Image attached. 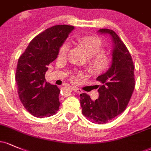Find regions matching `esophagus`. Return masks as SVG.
Wrapping results in <instances>:
<instances>
[{"label":"esophagus","mask_w":151,"mask_h":151,"mask_svg":"<svg viewBox=\"0 0 151 151\" xmlns=\"http://www.w3.org/2000/svg\"><path fill=\"white\" fill-rule=\"evenodd\" d=\"M72 90L75 91V92H77V93H78V94H81V93H82V89H79V88H78V87H72Z\"/></svg>","instance_id":"esophagus-1"}]
</instances>
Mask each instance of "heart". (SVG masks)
I'll use <instances>...</instances> for the list:
<instances>
[{"label":"heart","instance_id":"heart-1","mask_svg":"<svg viewBox=\"0 0 151 151\" xmlns=\"http://www.w3.org/2000/svg\"><path fill=\"white\" fill-rule=\"evenodd\" d=\"M79 43L87 49L89 58V67L91 72L100 74L104 72L110 65V58L107 54L102 53V41L96 36H84L77 39ZM69 50V44L64 43L59 51V57H64ZM75 80V77H73Z\"/></svg>","mask_w":151,"mask_h":151}]
</instances>
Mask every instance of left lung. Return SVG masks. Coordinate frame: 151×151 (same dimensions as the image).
Wrapping results in <instances>:
<instances>
[{
	"mask_svg": "<svg viewBox=\"0 0 151 151\" xmlns=\"http://www.w3.org/2000/svg\"><path fill=\"white\" fill-rule=\"evenodd\" d=\"M98 32L112 38V64L107 72L97 78L101 82L98 99L93 101L88 94L82 93L80 104L82 114L87 120L104 124L126 109L135 88V67L128 49L115 31L102 29Z\"/></svg>",
	"mask_w": 151,
	"mask_h": 151,
	"instance_id": "left-lung-1",
	"label": "left lung"
}]
</instances>
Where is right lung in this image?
Segmentation results:
<instances>
[{
  "mask_svg": "<svg viewBox=\"0 0 151 151\" xmlns=\"http://www.w3.org/2000/svg\"><path fill=\"white\" fill-rule=\"evenodd\" d=\"M74 29L57 25L46 29L31 40L19 57L16 72L18 94L26 110L34 117H50L59 110L60 89L46 82L45 74Z\"/></svg>",
  "mask_w": 151,
  "mask_h": 151,
  "instance_id": "right-lung-1",
  "label": "right lung"
}]
</instances>
